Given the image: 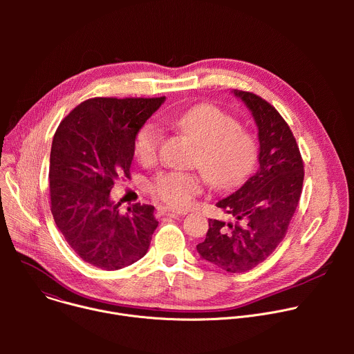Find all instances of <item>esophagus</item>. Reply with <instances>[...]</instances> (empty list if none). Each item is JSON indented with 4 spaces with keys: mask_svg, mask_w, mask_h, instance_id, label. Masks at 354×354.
<instances>
[{
    "mask_svg": "<svg viewBox=\"0 0 354 354\" xmlns=\"http://www.w3.org/2000/svg\"><path fill=\"white\" fill-rule=\"evenodd\" d=\"M157 210H158L160 216H168V217H179V216H182L180 212L169 209V207H165V206H160Z\"/></svg>",
    "mask_w": 354,
    "mask_h": 354,
    "instance_id": "esophagus-1",
    "label": "esophagus"
}]
</instances>
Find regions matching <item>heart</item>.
Here are the masks:
<instances>
[{"label":"heart","instance_id":"1","mask_svg":"<svg viewBox=\"0 0 354 354\" xmlns=\"http://www.w3.org/2000/svg\"><path fill=\"white\" fill-rule=\"evenodd\" d=\"M164 120L192 137L201 148L197 165L210 183L220 189L239 185L254 171L259 147L255 136L239 129V122L213 105H200ZM160 133L153 124L142 126L134 140V157L140 164L157 158ZM203 176L186 172H164L149 183V190L171 207H185L203 187Z\"/></svg>","mask_w":354,"mask_h":354}]
</instances>
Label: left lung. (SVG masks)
I'll return each instance as SVG.
<instances>
[{"label":"left lung","mask_w":354,"mask_h":354,"mask_svg":"<svg viewBox=\"0 0 354 354\" xmlns=\"http://www.w3.org/2000/svg\"><path fill=\"white\" fill-rule=\"evenodd\" d=\"M258 126L259 169L236 192L217 201L235 223L209 220L206 239L196 248L201 259L241 273L268 259L286 236L304 182L297 141L280 113L261 96L234 91Z\"/></svg>","instance_id":"1"}]
</instances>
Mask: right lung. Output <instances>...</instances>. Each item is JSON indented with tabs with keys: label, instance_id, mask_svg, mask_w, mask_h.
Instances as JSON below:
<instances>
[{
	"label": "right lung",
	"instance_id": "right-lung-1",
	"mask_svg": "<svg viewBox=\"0 0 354 354\" xmlns=\"http://www.w3.org/2000/svg\"><path fill=\"white\" fill-rule=\"evenodd\" d=\"M165 100L92 97L56 130L50 151V203L60 232L86 263L118 270L141 259L158 221L154 206L133 205L126 214L111 200L120 176L130 178L138 130Z\"/></svg>",
	"mask_w": 354,
	"mask_h": 354
}]
</instances>
